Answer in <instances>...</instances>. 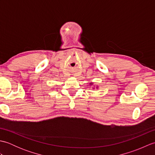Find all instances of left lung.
Wrapping results in <instances>:
<instances>
[{"label":"left lung","mask_w":155,"mask_h":155,"mask_svg":"<svg viewBox=\"0 0 155 155\" xmlns=\"http://www.w3.org/2000/svg\"><path fill=\"white\" fill-rule=\"evenodd\" d=\"M89 84H90V85H93V83H89ZM96 88H98V87H97ZM93 89H94V88H93Z\"/></svg>","instance_id":"left-lung-1"}]
</instances>
